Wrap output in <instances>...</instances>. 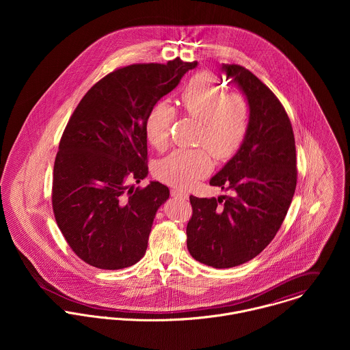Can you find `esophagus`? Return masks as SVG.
<instances>
[{
  "mask_svg": "<svg viewBox=\"0 0 350 350\" xmlns=\"http://www.w3.org/2000/svg\"><path fill=\"white\" fill-rule=\"evenodd\" d=\"M171 197L178 198V200H187L189 196L183 190H171Z\"/></svg>",
  "mask_w": 350,
  "mask_h": 350,
  "instance_id": "34e87169",
  "label": "esophagus"
}]
</instances>
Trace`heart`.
<instances>
[{"instance_id":"b5f03b06","label":"heart","mask_w":350,"mask_h":350,"mask_svg":"<svg viewBox=\"0 0 350 350\" xmlns=\"http://www.w3.org/2000/svg\"><path fill=\"white\" fill-rule=\"evenodd\" d=\"M180 103L186 114L200 121L197 144L200 150H176L156 165L160 180L189 187L206 176L211 168V154L217 160L233 157L244 144L250 125V105L240 93H226L208 72H198L185 85ZM175 109L165 100L156 102L146 117V136L156 150H164L170 140V129Z\"/></svg>"}]
</instances>
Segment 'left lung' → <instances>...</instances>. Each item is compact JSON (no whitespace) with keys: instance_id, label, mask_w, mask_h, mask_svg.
Listing matches in <instances>:
<instances>
[{"instance_id":"obj_1","label":"left lung","mask_w":350,"mask_h":350,"mask_svg":"<svg viewBox=\"0 0 350 350\" xmlns=\"http://www.w3.org/2000/svg\"><path fill=\"white\" fill-rule=\"evenodd\" d=\"M222 70L250 100V125L241 148L210 179L230 196H190L187 248L213 268L241 265L264 250L286 218L298 179L293 125L282 102L245 67Z\"/></svg>"}]
</instances>
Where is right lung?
Masks as SVG:
<instances>
[{"label": "right lung", "instance_id": "obj_1", "mask_svg": "<svg viewBox=\"0 0 350 350\" xmlns=\"http://www.w3.org/2000/svg\"><path fill=\"white\" fill-rule=\"evenodd\" d=\"M196 66L176 57L117 68L70 117L53 164L52 210L67 244L89 265L121 269L146 254L154 214L170 197L159 182L131 186L148 175L146 117Z\"/></svg>", "mask_w": 350, "mask_h": 350}]
</instances>
